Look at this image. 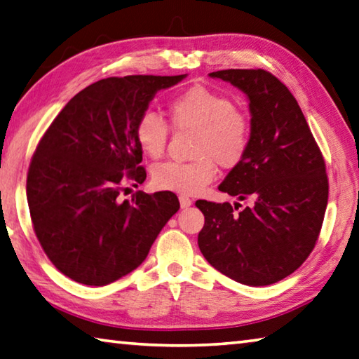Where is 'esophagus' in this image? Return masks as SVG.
I'll use <instances>...</instances> for the list:
<instances>
[{
	"label": "esophagus",
	"mask_w": 359,
	"mask_h": 359,
	"mask_svg": "<svg viewBox=\"0 0 359 359\" xmlns=\"http://www.w3.org/2000/svg\"><path fill=\"white\" fill-rule=\"evenodd\" d=\"M180 205L182 209H186L192 205V200L187 197V195H180Z\"/></svg>",
	"instance_id": "obj_1"
}]
</instances>
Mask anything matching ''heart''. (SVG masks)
I'll list each match as a JSON object with an SVG mask.
<instances>
[{
    "label": "heart",
    "instance_id": "1",
    "mask_svg": "<svg viewBox=\"0 0 359 359\" xmlns=\"http://www.w3.org/2000/svg\"><path fill=\"white\" fill-rule=\"evenodd\" d=\"M177 131H192V162H161L153 167L151 182L159 191L195 195L215 178V162L223 168L239 165L252 142L248 116L225 93L194 86L167 104ZM167 121L153 111L142 112L134 125V139L142 151L159 158L168 140Z\"/></svg>",
    "mask_w": 359,
    "mask_h": 359
}]
</instances>
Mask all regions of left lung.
I'll list each match as a JSON object with an SVG mask.
<instances>
[{
    "instance_id": "1",
    "label": "left lung",
    "mask_w": 359,
    "mask_h": 359,
    "mask_svg": "<svg viewBox=\"0 0 359 359\" xmlns=\"http://www.w3.org/2000/svg\"><path fill=\"white\" fill-rule=\"evenodd\" d=\"M247 93L252 142L219 191L252 205L198 200L205 215L198 247L220 273L247 286H269L295 272L319 239L328 177L319 145L299 103L262 69L209 73ZM236 203L234 209H239Z\"/></svg>"
}]
</instances>
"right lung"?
<instances>
[{
    "label": "right lung",
    "mask_w": 359,
    "mask_h": 359,
    "mask_svg": "<svg viewBox=\"0 0 359 359\" xmlns=\"http://www.w3.org/2000/svg\"><path fill=\"white\" fill-rule=\"evenodd\" d=\"M186 74H131L87 86L65 104L32 154L26 197L32 228L59 272L104 286L137 269L180 209L173 192L121 200L147 178L134 125L161 89Z\"/></svg>",
    "instance_id": "1"
}]
</instances>
